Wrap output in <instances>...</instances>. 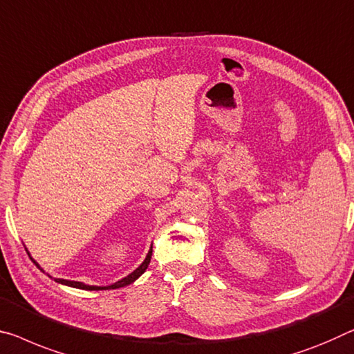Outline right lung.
Returning <instances> with one entry per match:
<instances>
[{
    "label": "right lung",
    "instance_id": "1",
    "mask_svg": "<svg viewBox=\"0 0 354 354\" xmlns=\"http://www.w3.org/2000/svg\"><path fill=\"white\" fill-rule=\"evenodd\" d=\"M32 263H35L37 268H39V264L36 263L35 259L32 258H30ZM150 259H151V248H150V252H149V254H147L145 257V259H144V263L139 266L138 269H136L134 272H131V274H129L128 277H124V279H122L120 281H117V283H113V285H111V286H90V285H85V283H82V281H71V280H63V279H55V281H58V283H62V285H68V286H73V288H79V290H88V291H97V290H115V288H122V286H127V285H129V283H133L134 280H138L140 275L144 274V272L147 270V268H149V264H150ZM41 269V268H39ZM42 270V269H41Z\"/></svg>",
    "mask_w": 354,
    "mask_h": 354
}]
</instances>
